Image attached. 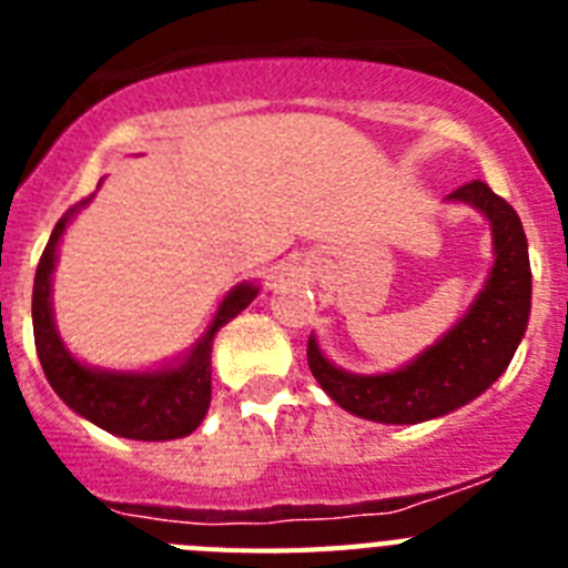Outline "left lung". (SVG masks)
I'll return each instance as SVG.
<instances>
[{"mask_svg":"<svg viewBox=\"0 0 568 568\" xmlns=\"http://www.w3.org/2000/svg\"><path fill=\"white\" fill-rule=\"evenodd\" d=\"M449 199L478 207L491 222L495 267L469 313L433 349L389 375H349L307 344L310 373L346 413L378 424H420L478 398L509 366L526 333L531 270L518 213L486 182L475 179Z\"/></svg>","mask_w":568,"mask_h":568,"instance_id":"obj_1","label":"left lung"}]
</instances>
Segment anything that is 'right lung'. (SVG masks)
Returning <instances> with one entry per match:
<instances>
[{"mask_svg": "<svg viewBox=\"0 0 568 568\" xmlns=\"http://www.w3.org/2000/svg\"><path fill=\"white\" fill-rule=\"evenodd\" d=\"M82 199L68 210L50 233L48 247L39 258L37 278H33V338L42 361L44 378L50 381L53 393L82 418L119 438L133 440H173L184 438L202 424L210 406V353H213V335L230 318L247 307L258 290L250 284L235 287L222 307L215 313L207 335L195 344L193 355L175 369L144 375H119L88 369L68 353L59 341L53 315H50V273L57 261V244L64 233V224L77 207L88 204Z\"/></svg>", "mask_w": 568, "mask_h": 568, "instance_id": "right-lung-1", "label": "right lung"}]
</instances>
